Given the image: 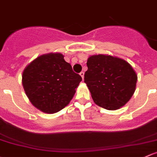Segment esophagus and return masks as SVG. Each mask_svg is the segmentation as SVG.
<instances>
[{
    "label": "esophagus",
    "mask_w": 157,
    "mask_h": 157,
    "mask_svg": "<svg viewBox=\"0 0 157 157\" xmlns=\"http://www.w3.org/2000/svg\"><path fill=\"white\" fill-rule=\"evenodd\" d=\"M80 75L81 76L82 78L83 79V77H84V72H83V71H81V72H80Z\"/></svg>",
    "instance_id": "34e87169"
}]
</instances>
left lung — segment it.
<instances>
[{
  "instance_id": "1",
  "label": "left lung",
  "mask_w": 157,
  "mask_h": 157,
  "mask_svg": "<svg viewBox=\"0 0 157 157\" xmlns=\"http://www.w3.org/2000/svg\"><path fill=\"white\" fill-rule=\"evenodd\" d=\"M84 82L94 102L107 110L126 105L135 90L137 75L132 66L119 58L92 56L86 62Z\"/></svg>"
}]
</instances>
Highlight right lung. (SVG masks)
Segmentation results:
<instances>
[{
	"instance_id": "right-lung-1",
	"label": "right lung",
	"mask_w": 157,
	"mask_h": 157,
	"mask_svg": "<svg viewBox=\"0 0 157 157\" xmlns=\"http://www.w3.org/2000/svg\"><path fill=\"white\" fill-rule=\"evenodd\" d=\"M81 80L61 53L37 57L22 74L23 87L31 104L47 113H56L68 105Z\"/></svg>"
}]
</instances>
